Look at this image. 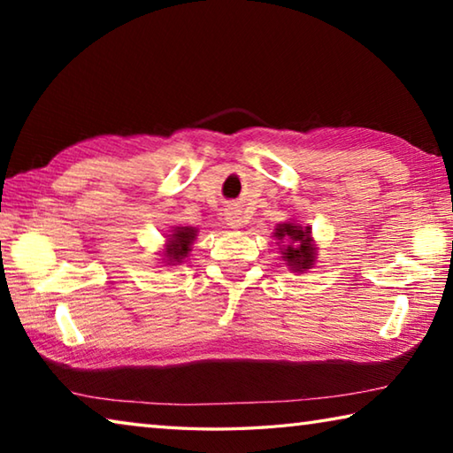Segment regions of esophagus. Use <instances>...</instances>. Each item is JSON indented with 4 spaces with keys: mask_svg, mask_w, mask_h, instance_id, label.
<instances>
[{
    "mask_svg": "<svg viewBox=\"0 0 453 453\" xmlns=\"http://www.w3.org/2000/svg\"><path fill=\"white\" fill-rule=\"evenodd\" d=\"M226 219L232 227H242V226H245V221H248V218L243 216L240 208H229L226 211Z\"/></svg>",
    "mask_w": 453,
    "mask_h": 453,
    "instance_id": "1",
    "label": "esophagus"
}]
</instances>
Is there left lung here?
<instances>
[{"label":"left lung","mask_w":453,"mask_h":453,"mask_svg":"<svg viewBox=\"0 0 453 453\" xmlns=\"http://www.w3.org/2000/svg\"><path fill=\"white\" fill-rule=\"evenodd\" d=\"M275 240L283 243L281 257L291 272H305L316 262V245L311 240V227L300 226L294 221L278 224L273 232Z\"/></svg>","instance_id":"left-lung-1"}]
</instances>
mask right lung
Instances as JSON below:
<instances>
[{
	"instance_id": "right-lung-1",
	"label": "right lung",
	"mask_w": 453,
	"mask_h": 453,
	"mask_svg": "<svg viewBox=\"0 0 453 453\" xmlns=\"http://www.w3.org/2000/svg\"><path fill=\"white\" fill-rule=\"evenodd\" d=\"M197 235L196 227H175L172 229V234L167 235V243L164 250L165 262L167 264H181L183 257H188L191 243H194Z\"/></svg>"
}]
</instances>
